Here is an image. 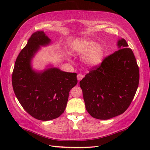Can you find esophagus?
Returning a JSON list of instances; mask_svg holds the SVG:
<instances>
[{
  "instance_id": "1",
  "label": "esophagus",
  "mask_w": 150,
  "mask_h": 150,
  "mask_svg": "<svg viewBox=\"0 0 150 150\" xmlns=\"http://www.w3.org/2000/svg\"><path fill=\"white\" fill-rule=\"evenodd\" d=\"M83 77H84V75H82V74H81V73H79V74L77 75V79H78L79 81H81L82 79H83Z\"/></svg>"
}]
</instances>
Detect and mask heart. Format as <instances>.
<instances>
[{
  "label": "heart",
  "mask_w": 150,
  "mask_h": 150,
  "mask_svg": "<svg viewBox=\"0 0 150 150\" xmlns=\"http://www.w3.org/2000/svg\"><path fill=\"white\" fill-rule=\"evenodd\" d=\"M71 48L78 55H85L84 60L88 65L97 66L103 60L104 50L93 40L87 39L76 40L72 44Z\"/></svg>",
  "instance_id": "1"
}]
</instances>
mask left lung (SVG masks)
<instances>
[{"mask_svg": "<svg viewBox=\"0 0 150 150\" xmlns=\"http://www.w3.org/2000/svg\"><path fill=\"white\" fill-rule=\"evenodd\" d=\"M119 50L106 57L80 81L86 109L91 117L107 120L123 113L137 90L139 70L132 50L124 39Z\"/></svg>", "mask_w": 150, "mask_h": 150, "instance_id": "left-lung-1", "label": "left lung"}]
</instances>
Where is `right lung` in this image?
<instances>
[{
	"label": "right lung",
	"instance_id": "1",
	"mask_svg": "<svg viewBox=\"0 0 150 150\" xmlns=\"http://www.w3.org/2000/svg\"><path fill=\"white\" fill-rule=\"evenodd\" d=\"M51 43L43 31L31 35L16 60L12 74L14 93L22 108L40 120H50L64 111L69 91L77 84V73L50 67L42 71L33 69L31 61L40 46Z\"/></svg>",
	"mask_w": 150,
	"mask_h": 150
}]
</instances>
